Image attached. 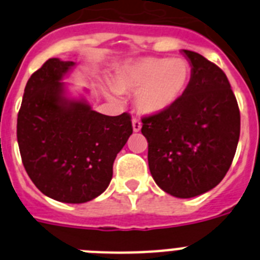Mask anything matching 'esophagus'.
<instances>
[{"instance_id": "esophagus-1", "label": "esophagus", "mask_w": 260, "mask_h": 260, "mask_svg": "<svg viewBox=\"0 0 260 260\" xmlns=\"http://www.w3.org/2000/svg\"><path fill=\"white\" fill-rule=\"evenodd\" d=\"M141 128H142L141 119L133 118V130H134L135 133H138V132H141Z\"/></svg>"}]
</instances>
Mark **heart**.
Segmentation results:
<instances>
[{
	"instance_id": "1",
	"label": "heart",
	"mask_w": 260,
	"mask_h": 260,
	"mask_svg": "<svg viewBox=\"0 0 260 260\" xmlns=\"http://www.w3.org/2000/svg\"><path fill=\"white\" fill-rule=\"evenodd\" d=\"M191 79V65L183 57H144L123 66L114 77V88L105 93L118 100L119 92H135L142 113L155 114L171 108L185 93Z\"/></svg>"
}]
</instances>
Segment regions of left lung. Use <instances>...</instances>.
Masks as SVG:
<instances>
[{"label": "left lung", "instance_id": "1", "mask_svg": "<svg viewBox=\"0 0 260 260\" xmlns=\"http://www.w3.org/2000/svg\"><path fill=\"white\" fill-rule=\"evenodd\" d=\"M182 53L191 65L189 86L176 104L142 119V134L155 182L185 199L221 182L237 150L241 117L224 71L199 53Z\"/></svg>", "mask_w": 260, "mask_h": 260}]
</instances>
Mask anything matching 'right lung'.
<instances>
[{"label": "right lung", "mask_w": 260, "mask_h": 260, "mask_svg": "<svg viewBox=\"0 0 260 260\" xmlns=\"http://www.w3.org/2000/svg\"><path fill=\"white\" fill-rule=\"evenodd\" d=\"M75 62L49 58L28 79L17 138L27 174L41 192L86 203L107 190L117 153L133 134L127 113H98L86 98L69 96L62 79Z\"/></svg>", "instance_id": "obj_1"}]
</instances>
